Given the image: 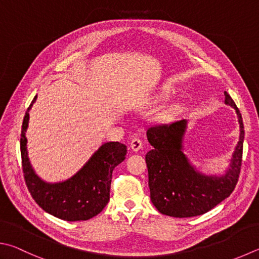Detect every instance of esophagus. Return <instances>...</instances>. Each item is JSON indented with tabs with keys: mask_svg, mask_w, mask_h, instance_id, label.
<instances>
[{
	"mask_svg": "<svg viewBox=\"0 0 259 259\" xmlns=\"http://www.w3.org/2000/svg\"><path fill=\"white\" fill-rule=\"evenodd\" d=\"M130 147L134 150V152H138V150L143 147V140L140 138H137V137L134 138L130 143Z\"/></svg>",
	"mask_w": 259,
	"mask_h": 259,
	"instance_id": "34e87169",
	"label": "esophagus"
}]
</instances>
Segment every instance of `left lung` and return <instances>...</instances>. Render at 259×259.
<instances>
[{
	"label": "left lung",
	"mask_w": 259,
	"mask_h": 259,
	"mask_svg": "<svg viewBox=\"0 0 259 259\" xmlns=\"http://www.w3.org/2000/svg\"><path fill=\"white\" fill-rule=\"evenodd\" d=\"M225 103L236 109L240 138L231 165L223 177H207L195 171L182 153L186 120L152 125L147 138L153 149L146 154L150 199L159 213L173 218H191L207 213L232 194L242 163L244 129L240 111L224 92Z\"/></svg>",
	"instance_id": "left-lung-1"
}]
</instances>
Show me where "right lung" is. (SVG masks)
<instances>
[{"mask_svg":"<svg viewBox=\"0 0 259 259\" xmlns=\"http://www.w3.org/2000/svg\"><path fill=\"white\" fill-rule=\"evenodd\" d=\"M32 100L23 117L20 150L25 182L39 207L61 220L86 221L100 214L110 200L112 172L124 161L126 146L117 142L106 143L93 155L76 176L59 183L44 182L35 175L27 156L26 130Z\"/></svg>","mask_w":259,"mask_h":259,"instance_id":"obj_1","label":"right lung"}]
</instances>
